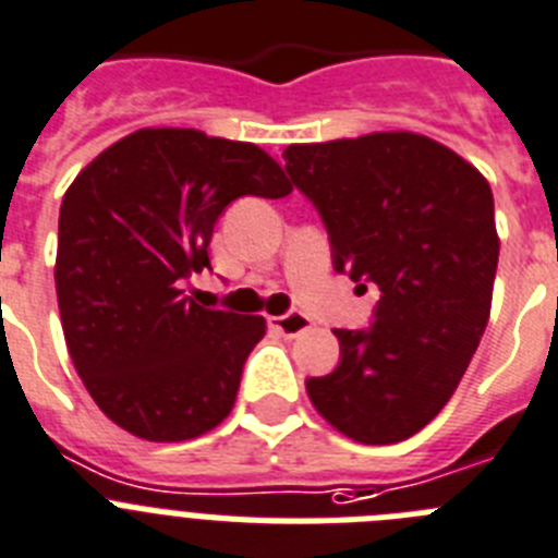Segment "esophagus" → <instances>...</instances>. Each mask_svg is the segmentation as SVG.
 Masks as SVG:
<instances>
[{
    "label": "esophagus",
    "mask_w": 558,
    "mask_h": 558,
    "mask_svg": "<svg viewBox=\"0 0 558 558\" xmlns=\"http://www.w3.org/2000/svg\"><path fill=\"white\" fill-rule=\"evenodd\" d=\"M272 328L280 333V337L294 339L312 328V319L303 317V314H298V312H292V314H283V317H272Z\"/></svg>",
    "instance_id": "obj_1"
}]
</instances>
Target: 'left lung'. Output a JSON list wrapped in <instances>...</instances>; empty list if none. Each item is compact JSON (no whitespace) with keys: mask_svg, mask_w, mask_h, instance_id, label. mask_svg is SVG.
<instances>
[{"mask_svg":"<svg viewBox=\"0 0 558 558\" xmlns=\"http://www.w3.org/2000/svg\"><path fill=\"white\" fill-rule=\"evenodd\" d=\"M283 159L323 216L333 269L381 292L367 331L333 328L339 365L306 381L308 399L348 438L399 444L447 407L486 331L500 258L492 187L413 132L289 145Z\"/></svg>","mask_w":558,"mask_h":558,"instance_id":"8db88e82","label":"left lung"}]
</instances>
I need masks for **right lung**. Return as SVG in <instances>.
Listing matches in <instances>:
<instances>
[{"instance_id": "add662e5", "label": "right lung", "mask_w": 558, "mask_h": 558, "mask_svg": "<svg viewBox=\"0 0 558 558\" xmlns=\"http://www.w3.org/2000/svg\"><path fill=\"white\" fill-rule=\"evenodd\" d=\"M292 193L264 148L196 129H140L77 173L58 216L56 294L72 365L125 433L177 444L230 415L258 314L185 298L239 196Z\"/></svg>"}]
</instances>
